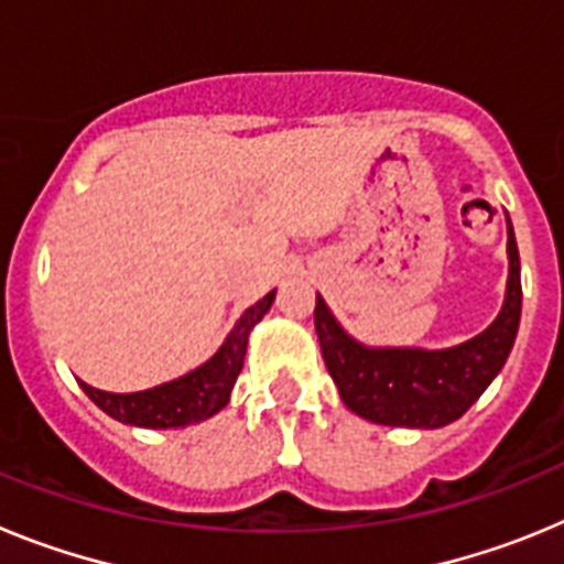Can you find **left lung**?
<instances>
[{
  "label": "left lung",
  "instance_id": "8db88e82",
  "mask_svg": "<svg viewBox=\"0 0 564 564\" xmlns=\"http://www.w3.org/2000/svg\"><path fill=\"white\" fill-rule=\"evenodd\" d=\"M520 311V251L508 220L506 302L500 316L480 336L446 350L364 347L341 330L322 296H316L313 322L327 372L347 410L383 426L437 430L457 421L502 370L514 347Z\"/></svg>",
  "mask_w": 564,
  "mask_h": 564
}]
</instances>
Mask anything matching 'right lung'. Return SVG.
<instances>
[{
  "label": "right lung",
  "mask_w": 564,
  "mask_h": 564,
  "mask_svg": "<svg viewBox=\"0 0 564 564\" xmlns=\"http://www.w3.org/2000/svg\"><path fill=\"white\" fill-rule=\"evenodd\" d=\"M276 291L262 296L257 305L248 307L242 316L237 318L234 330L223 341V347L200 364L197 370L186 372V376L174 378V381L152 387L143 392H104L89 387L82 381V390L87 392L89 401L96 403L98 410L107 412L115 421L129 423V426H143V430H177V426H188V423H200L206 417L217 415L231 398L234 383H237L242 361H246L248 336H251L253 325L265 316L273 305Z\"/></svg>",
  "instance_id": "1"
}]
</instances>
